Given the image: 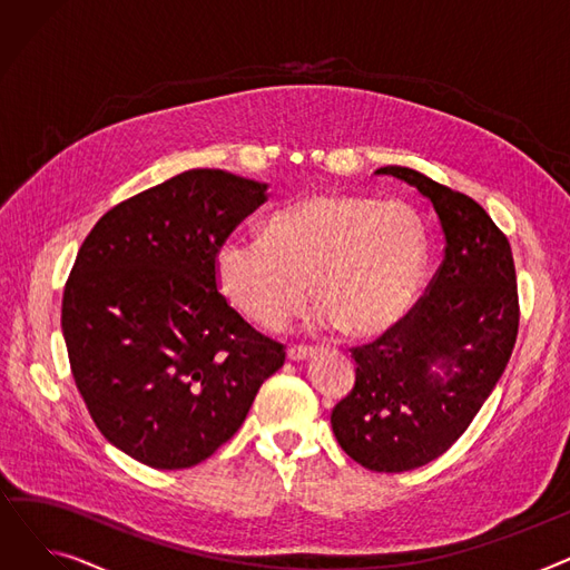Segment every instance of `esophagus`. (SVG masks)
<instances>
[{
    "label": "esophagus",
    "mask_w": 570,
    "mask_h": 570,
    "mask_svg": "<svg viewBox=\"0 0 570 570\" xmlns=\"http://www.w3.org/2000/svg\"><path fill=\"white\" fill-rule=\"evenodd\" d=\"M312 355H314V348H307V346H291L288 348V361H293V363H303Z\"/></svg>",
    "instance_id": "obj_1"
}]
</instances>
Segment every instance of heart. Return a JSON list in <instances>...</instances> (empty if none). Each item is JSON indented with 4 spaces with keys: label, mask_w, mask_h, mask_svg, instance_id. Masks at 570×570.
<instances>
[{
    "label": "heart",
    "mask_w": 570,
    "mask_h": 570,
    "mask_svg": "<svg viewBox=\"0 0 570 570\" xmlns=\"http://www.w3.org/2000/svg\"><path fill=\"white\" fill-rule=\"evenodd\" d=\"M428 273V235L415 213L351 194L303 198L267 219L263 237L230 235L215 254L226 301L275 331L312 295L316 327L370 340L413 307Z\"/></svg>",
    "instance_id": "1"
}]
</instances>
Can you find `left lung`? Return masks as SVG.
Segmentation results:
<instances>
[{
	"label": "left lung",
	"instance_id": "8db88e82",
	"mask_svg": "<svg viewBox=\"0 0 570 570\" xmlns=\"http://www.w3.org/2000/svg\"><path fill=\"white\" fill-rule=\"evenodd\" d=\"M445 239L430 293L393 331L355 348V385L333 415L344 453L370 471L402 473L443 455L499 383L518 337L513 252L485 209L402 166Z\"/></svg>",
	"mask_w": 570,
	"mask_h": 570
}]
</instances>
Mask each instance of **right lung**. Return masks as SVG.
<instances>
[{
	"instance_id": "1",
	"label": "right lung",
	"mask_w": 570,
	"mask_h": 570,
	"mask_svg": "<svg viewBox=\"0 0 570 570\" xmlns=\"http://www.w3.org/2000/svg\"><path fill=\"white\" fill-rule=\"evenodd\" d=\"M267 185L194 168L106 213L62 301L78 391L99 432L153 469H189L245 423L284 365L217 291L215 254Z\"/></svg>"
}]
</instances>
